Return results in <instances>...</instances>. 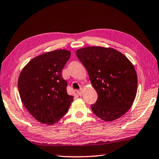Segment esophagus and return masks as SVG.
I'll use <instances>...</instances> for the list:
<instances>
[{"label":"esophagus","instance_id":"obj_1","mask_svg":"<svg viewBox=\"0 0 159 159\" xmlns=\"http://www.w3.org/2000/svg\"><path fill=\"white\" fill-rule=\"evenodd\" d=\"M76 93H78V95H79V96H81L83 95V91H82V89H80L79 90H77Z\"/></svg>","mask_w":159,"mask_h":159}]
</instances>
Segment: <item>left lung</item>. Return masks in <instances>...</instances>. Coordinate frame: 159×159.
<instances>
[{
    "mask_svg": "<svg viewBox=\"0 0 159 159\" xmlns=\"http://www.w3.org/2000/svg\"><path fill=\"white\" fill-rule=\"evenodd\" d=\"M76 56L87 69L98 98L91 109L97 116L111 121L127 112L138 89L135 69L121 52L110 48L86 47Z\"/></svg>",
    "mask_w": 159,
    "mask_h": 159,
    "instance_id": "left-lung-1",
    "label": "left lung"
}]
</instances>
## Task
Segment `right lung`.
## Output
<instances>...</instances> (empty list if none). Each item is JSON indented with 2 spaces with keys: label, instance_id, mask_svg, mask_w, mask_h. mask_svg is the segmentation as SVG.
I'll return each mask as SVG.
<instances>
[{
  "label": "right lung",
  "instance_id": "1",
  "mask_svg": "<svg viewBox=\"0 0 159 159\" xmlns=\"http://www.w3.org/2000/svg\"><path fill=\"white\" fill-rule=\"evenodd\" d=\"M71 52L57 50L34 58L18 79L21 102L39 122L52 125L66 114L74 97L66 92L67 81L61 71Z\"/></svg>",
  "mask_w": 159,
  "mask_h": 159
}]
</instances>
